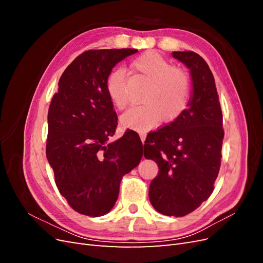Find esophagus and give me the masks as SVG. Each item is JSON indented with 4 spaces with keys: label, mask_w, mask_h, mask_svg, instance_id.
Instances as JSON below:
<instances>
[{
    "label": "esophagus",
    "mask_w": 263,
    "mask_h": 263,
    "mask_svg": "<svg viewBox=\"0 0 263 263\" xmlns=\"http://www.w3.org/2000/svg\"><path fill=\"white\" fill-rule=\"evenodd\" d=\"M139 136H140V139H141L142 145H144V144H145V140H146V134H144V133H140V134H139Z\"/></svg>",
    "instance_id": "1"
}]
</instances>
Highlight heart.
<instances>
[{
	"instance_id": "b5f03b06",
	"label": "heart",
	"mask_w": 263,
	"mask_h": 263,
	"mask_svg": "<svg viewBox=\"0 0 263 263\" xmlns=\"http://www.w3.org/2000/svg\"><path fill=\"white\" fill-rule=\"evenodd\" d=\"M135 71L149 82L142 97L144 104L132 107L122 116L126 127L136 130L153 128L161 121L172 123L184 113L190 101V78L186 71L173 67L172 63L156 51H147L132 62ZM106 92L117 109L128 105V90L125 71L116 69L105 81Z\"/></svg>"
}]
</instances>
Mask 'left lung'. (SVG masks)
Returning <instances> with one entry per match:
<instances>
[{"label": "left lung", "instance_id": "8db88e82", "mask_svg": "<svg viewBox=\"0 0 263 263\" xmlns=\"http://www.w3.org/2000/svg\"><path fill=\"white\" fill-rule=\"evenodd\" d=\"M172 55L191 70L193 97L177 121L149 133L144 156L159 166L150 183L149 200L156 211L182 217L208 200L221 162L222 114L212 71L194 51Z\"/></svg>", "mask_w": 263, "mask_h": 263}]
</instances>
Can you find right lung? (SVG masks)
<instances>
[{
  "label": "right lung",
  "mask_w": 263,
  "mask_h": 263,
  "mask_svg": "<svg viewBox=\"0 0 263 263\" xmlns=\"http://www.w3.org/2000/svg\"><path fill=\"white\" fill-rule=\"evenodd\" d=\"M137 49L86 50L70 63L48 109L46 155L60 194L76 212L98 217L113 209L125 174L139 164L142 144L127 129L110 141L117 115L105 81Z\"/></svg>",
  "instance_id": "1"
}]
</instances>
